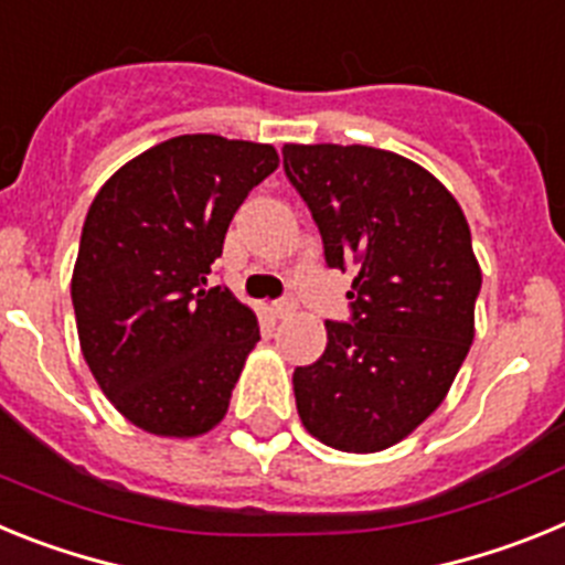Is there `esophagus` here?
<instances>
[{"mask_svg":"<svg viewBox=\"0 0 565 565\" xmlns=\"http://www.w3.org/2000/svg\"><path fill=\"white\" fill-rule=\"evenodd\" d=\"M291 311H297V297H294V294H286V297H279L277 302H274V313H277V317H288Z\"/></svg>","mask_w":565,"mask_h":565,"instance_id":"esophagus-1","label":"esophagus"}]
</instances>
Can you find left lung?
<instances>
[{"label": "left lung", "instance_id": "obj_1", "mask_svg": "<svg viewBox=\"0 0 565 565\" xmlns=\"http://www.w3.org/2000/svg\"><path fill=\"white\" fill-rule=\"evenodd\" d=\"M282 167L328 268L356 271L351 319H328L326 353L294 371L299 418L337 450H387L444 402L476 337L467 217L427 169L387 149L286 143Z\"/></svg>", "mask_w": 565, "mask_h": 565}]
</instances>
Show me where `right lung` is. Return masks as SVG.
Here are the masks:
<instances>
[{
  "label": "right lung",
  "mask_w": 565,
  "mask_h": 565,
  "mask_svg": "<svg viewBox=\"0 0 565 565\" xmlns=\"http://www.w3.org/2000/svg\"><path fill=\"white\" fill-rule=\"evenodd\" d=\"M277 163L271 143L178 135L124 163L89 206L70 286L78 342L135 427L189 438L226 416L259 326L209 274Z\"/></svg>",
  "instance_id": "obj_1"
}]
</instances>
